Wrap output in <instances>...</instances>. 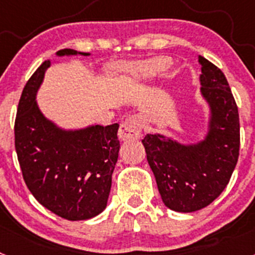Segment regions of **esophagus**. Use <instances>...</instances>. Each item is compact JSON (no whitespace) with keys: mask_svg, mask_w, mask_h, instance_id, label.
<instances>
[{"mask_svg":"<svg viewBox=\"0 0 255 255\" xmlns=\"http://www.w3.org/2000/svg\"><path fill=\"white\" fill-rule=\"evenodd\" d=\"M143 125V117L139 116V115H135V116L126 119V120L123 121L120 125V129H119V138L123 141L139 139L141 135Z\"/></svg>","mask_w":255,"mask_h":255,"instance_id":"34e87169","label":"esophagus"}]
</instances>
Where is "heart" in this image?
Returning <instances> with one entry per match:
<instances>
[{
	"instance_id": "1",
	"label": "heart",
	"mask_w": 255,
	"mask_h": 255,
	"mask_svg": "<svg viewBox=\"0 0 255 255\" xmlns=\"http://www.w3.org/2000/svg\"><path fill=\"white\" fill-rule=\"evenodd\" d=\"M168 66V60L164 57H153L148 60L134 61L121 65L117 69V76L124 83L148 82L162 73Z\"/></svg>"
}]
</instances>
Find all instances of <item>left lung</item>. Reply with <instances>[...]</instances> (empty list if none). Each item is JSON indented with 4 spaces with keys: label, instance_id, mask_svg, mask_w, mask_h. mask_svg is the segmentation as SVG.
Masks as SVG:
<instances>
[{
    "label": "left lung",
    "instance_id": "obj_1",
    "mask_svg": "<svg viewBox=\"0 0 255 255\" xmlns=\"http://www.w3.org/2000/svg\"><path fill=\"white\" fill-rule=\"evenodd\" d=\"M202 67L200 96L208 107L203 139L181 143L172 136L152 132L141 140L162 202L182 213L211 204L224 191L239 158V112L226 76L207 58Z\"/></svg>",
    "mask_w": 255,
    "mask_h": 255
}]
</instances>
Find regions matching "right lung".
<instances>
[{
    "label": "right lung",
    "mask_w": 255,
    "mask_h": 255,
    "mask_svg": "<svg viewBox=\"0 0 255 255\" xmlns=\"http://www.w3.org/2000/svg\"><path fill=\"white\" fill-rule=\"evenodd\" d=\"M91 56L65 48L56 56ZM51 66L46 60L22 89L15 120V149L26 186L55 215L69 221L89 220L107 206L112 172L120 150L119 124L64 129L47 119L37 93Z\"/></svg>",
    "instance_id": "add662e5"
}]
</instances>
